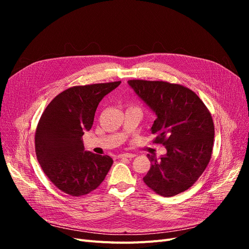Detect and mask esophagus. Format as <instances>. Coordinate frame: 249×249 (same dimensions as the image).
<instances>
[{"instance_id":"34e87169","label":"esophagus","mask_w":249,"mask_h":249,"mask_svg":"<svg viewBox=\"0 0 249 249\" xmlns=\"http://www.w3.org/2000/svg\"><path fill=\"white\" fill-rule=\"evenodd\" d=\"M136 157V155L134 154H127V153H124V154H120L118 156V158H127V159H133V158Z\"/></svg>"}]
</instances>
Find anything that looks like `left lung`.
<instances>
[{
	"label": "left lung",
	"mask_w": 249,
	"mask_h": 249,
	"mask_svg": "<svg viewBox=\"0 0 249 249\" xmlns=\"http://www.w3.org/2000/svg\"><path fill=\"white\" fill-rule=\"evenodd\" d=\"M127 84L156 119L152 134L167 153L147 155L150 168L143 178L150 189L165 197L190 188L211 159L214 124L209 110L192 90L163 81L130 80Z\"/></svg>",
	"instance_id": "8db88e82"
}]
</instances>
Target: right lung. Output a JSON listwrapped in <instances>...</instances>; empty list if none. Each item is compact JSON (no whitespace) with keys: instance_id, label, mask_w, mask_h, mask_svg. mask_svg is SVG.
I'll use <instances>...</instances> for the list:
<instances>
[{"instance_id":"right-lung-1","label":"right lung","mask_w":249,"mask_h":249,"mask_svg":"<svg viewBox=\"0 0 249 249\" xmlns=\"http://www.w3.org/2000/svg\"><path fill=\"white\" fill-rule=\"evenodd\" d=\"M119 84L118 81L66 89L39 119L35 134L37 159L51 182L71 196L96 189L112 166L109 156L85 150L83 135L91 129L100 102Z\"/></svg>"}]
</instances>
